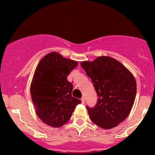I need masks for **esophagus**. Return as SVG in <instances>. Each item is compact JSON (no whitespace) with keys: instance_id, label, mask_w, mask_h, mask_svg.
<instances>
[{"instance_id":"obj_1","label":"esophagus","mask_w":155,"mask_h":155,"mask_svg":"<svg viewBox=\"0 0 155 155\" xmlns=\"http://www.w3.org/2000/svg\"><path fill=\"white\" fill-rule=\"evenodd\" d=\"M81 101H82V104H85V97H82V99H81Z\"/></svg>"}]
</instances>
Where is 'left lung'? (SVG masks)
<instances>
[{
  "label": "left lung",
  "mask_w": 155,
  "mask_h": 155,
  "mask_svg": "<svg viewBox=\"0 0 155 155\" xmlns=\"http://www.w3.org/2000/svg\"><path fill=\"white\" fill-rule=\"evenodd\" d=\"M97 94L96 105L87 112L92 122L111 129L126 119L137 94L134 76L122 64L112 58L101 56L94 61L81 62Z\"/></svg>",
  "instance_id": "8db88e82"
}]
</instances>
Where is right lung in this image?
I'll return each instance as SVG.
<instances>
[{
	"label": "right lung",
	"mask_w": 155,
	"mask_h": 155,
	"mask_svg": "<svg viewBox=\"0 0 155 155\" xmlns=\"http://www.w3.org/2000/svg\"><path fill=\"white\" fill-rule=\"evenodd\" d=\"M78 65L57 52L47 54L36 68L31 85V99L37 116L47 125L66 124L80 100L72 96L73 85L67 77Z\"/></svg>",
	"instance_id": "1"
}]
</instances>
